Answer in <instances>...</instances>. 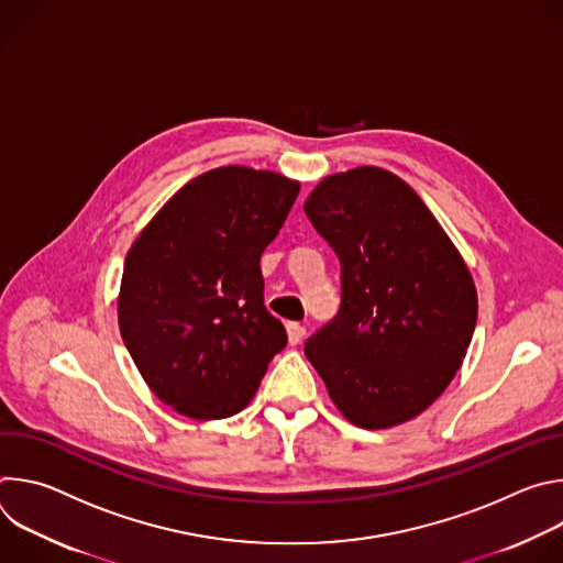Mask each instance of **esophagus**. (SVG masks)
<instances>
[{
	"label": "esophagus",
	"instance_id": "obj_1",
	"mask_svg": "<svg viewBox=\"0 0 563 563\" xmlns=\"http://www.w3.org/2000/svg\"><path fill=\"white\" fill-rule=\"evenodd\" d=\"M287 336L291 345H298L305 339V328L300 323H287Z\"/></svg>",
	"mask_w": 563,
	"mask_h": 563
}]
</instances>
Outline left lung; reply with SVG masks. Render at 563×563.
Listing matches in <instances>:
<instances>
[{"instance_id": "obj_1", "label": "left lung", "mask_w": 563, "mask_h": 563, "mask_svg": "<svg viewBox=\"0 0 563 563\" xmlns=\"http://www.w3.org/2000/svg\"><path fill=\"white\" fill-rule=\"evenodd\" d=\"M341 263V307L305 343L336 408L380 430L430 408L463 363L476 325L472 276L421 198L358 167L305 202Z\"/></svg>"}]
</instances>
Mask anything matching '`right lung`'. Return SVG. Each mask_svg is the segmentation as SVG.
Segmentation results:
<instances>
[{
  "label": "right lung",
  "mask_w": 563,
  "mask_h": 563,
  "mask_svg": "<svg viewBox=\"0 0 563 563\" xmlns=\"http://www.w3.org/2000/svg\"><path fill=\"white\" fill-rule=\"evenodd\" d=\"M300 185L247 167L183 187L124 261L122 341L159 400L191 419H224L254 398L287 345L265 307L261 256Z\"/></svg>",
  "instance_id": "1"
}]
</instances>
